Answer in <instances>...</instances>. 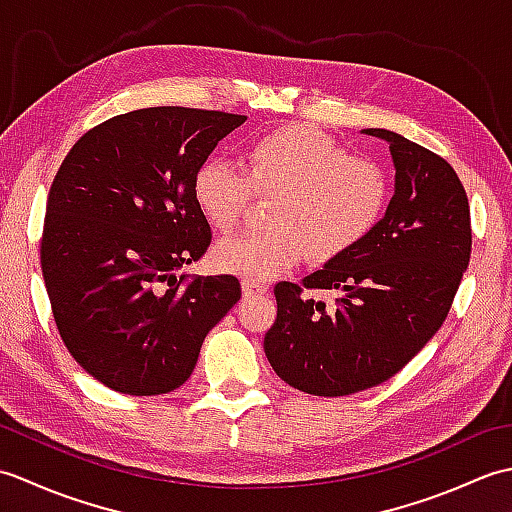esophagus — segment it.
Returning <instances> with one entry per match:
<instances>
[{"instance_id": "34e87169", "label": "esophagus", "mask_w": 512, "mask_h": 512, "mask_svg": "<svg viewBox=\"0 0 512 512\" xmlns=\"http://www.w3.org/2000/svg\"><path fill=\"white\" fill-rule=\"evenodd\" d=\"M242 292H244V297L264 295V292H266V286H264V284H255V281H248V279H244V281H242Z\"/></svg>"}]
</instances>
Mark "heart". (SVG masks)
<instances>
[{
	"label": "heart",
	"mask_w": 512,
	"mask_h": 512,
	"mask_svg": "<svg viewBox=\"0 0 512 512\" xmlns=\"http://www.w3.org/2000/svg\"><path fill=\"white\" fill-rule=\"evenodd\" d=\"M259 195H279L273 231L224 239L213 266L248 281L273 279L303 257L332 262L374 231L389 200V178L374 160L345 149L310 125H286L255 138L244 169L204 160L193 176V202L215 231L233 228Z\"/></svg>",
	"instance_id": "b5f03b06"
}]
</instances>
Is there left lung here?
<instances>
[{"instance_id":"obj_1","label":"left lung","mask_w":512,"mask_h":512,"mask_svg":"<svg viewBox=\"0 0 512 512\" xmlns=\"http://www.w3.org/2000/svg\"><path fill=\"white\" fill-rule=\"evenodd\" d=\"M396 178L383 220L350 253L303 279L307 289H341L337 308L275 286L277 319L264 336L275 374L312 396H347L385 383L447 319L471 259L466 191L447 160L389 129Z\"/></svg>"}]
</instances>
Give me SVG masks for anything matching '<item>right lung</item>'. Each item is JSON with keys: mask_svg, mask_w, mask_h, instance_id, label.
<instances>
[{"mask_svg": "<svg viewBox=\"0 0 512 512\" xmlns=\"http://www.w3.org/2000/svg\"><path fill=\"white\" fill-rule=\"evenodd\" d=\"M246 116L147 107L76 140L54 176L41 273L61 339L129 396L180 387L204 336L242 297L233 275H176L211 244L193 176Z\"/></svg>", "mask_w": 512, "mask_h": 512, "instance_id": "add662e5", "label": "right lung"}]
</instances>
